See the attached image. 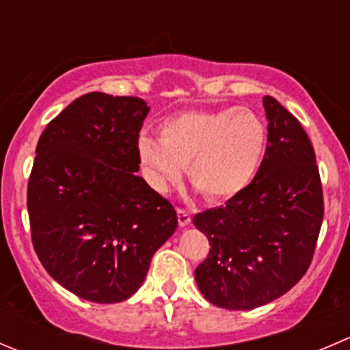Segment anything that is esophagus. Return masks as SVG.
Here are the masks:
<instances>
[{
	"instance_id": "34e87169",
	"label": "esophagus",
	"mask_w": 350,
	"mask_h": 350,
	"mask_svg": "<svg viewBox=\"0 0 350 350\" xmlns=\"http://www.w3.org/2000/svg\"><path fill=\"white\" fill-rule=\"evenodd\" d=\"M178 222H179V226H181V227H186L189 222H191V213H189V210L181 208V206H179V208H178Z\"/></svg>"
}]
</instances>
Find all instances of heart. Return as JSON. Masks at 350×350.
Here are the masks:
<instances>
[{
  "label": "heart",
  "instance_id": "b5f03b06",
  "mask_svg": "<svg viewBox=\"0 0 350 350\" xmlns=\"http://www.w3.org/2000/svg\"><path fill=\"white\" fill-rule=\"evenodd\" d=\"M267 147V128L246 107L185 111L159 126V140L140 137L138 161L148 181L167 189L185 165L191 185L208 200L243 191L256 174Z\"/></svg>",
  "mask_w": 350,
  "mask_h": 350
}]
</instances>
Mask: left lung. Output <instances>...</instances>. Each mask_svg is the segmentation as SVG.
I'll use <instances>...</instances> for the list:
<instances>
[{
  "label": "left lung",
  "mask_w": 350,
  "mask_h": 350,
  "mask_svg": "<svg viewBox=\"0 0 350 350\" xmlns=\"http://www.w3.org/2000/svg\"><path fill=\"white\" fill-rule=\"evenodd\" d=\"M269 135L253 181L219 208L193 217L210 243L195 279L206 301L253 310L308 272L323 222V189L310 137L273 97H263Z\"/></svg>",
  "instance_id": "obj_1"
}]
</instances>
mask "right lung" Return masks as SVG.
Wrapping results in <instances>:
<instances>
[{
    "instance_id": "obj_1",
    "label": "right lung",
    "mask_w": 350,
    "mask_h": 350,
    "mask_svg": "<svg viewBox=\"0 0 350 350\" xmlns=\"http://www.w3.org/2000/svg\"><path fill=\"white\" fill-rule=\"evenodd\" d=\"M144 99L89 92L40 135L29 186L30 236L56 282L92 303L138 291L178 215L137 176Z\"/></svg>"
}]
</instances>
